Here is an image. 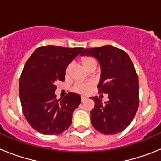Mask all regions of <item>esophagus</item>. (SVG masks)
<instances>
[{"instance_id": "34e87169", "label": "esophagus", "mask_w": 161, "mask_h": 161, "mask_svg": "<svg viewBox=\"0 0 161 161\" xmlns=\"http://www.w3.org/2000/svg\"><path fill=\"white\" fill-rule=\"evenodd\" d=\"M86 99H87V97H81V102H85V101L86 100Z\"/></svg>"}]
</instances>
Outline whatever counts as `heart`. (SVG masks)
Returning <instances> with one entry per match:
<instances>
[{"mask_svg": "<svg viewBox=\"0 0 161 161\" xmlns=\"http://www.w3.org/2000/svg\"><path fill=\"white\" fill-rule=\"evenodd\" d=\"M81 63L83 66L85 67V69H89L92 66H97V60L96 58L93 56H84L81 59ZM72 64H69L66 67L65 69V76H69L72 72ZM92 88V85L89 83H77L74 86V90L79 93H87Z\"/></svg>", "mask_w": 161, "mask_h": 161, "instance_id": "heart-1", "label": "heart"}]
</instances>
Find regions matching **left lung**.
I'll use <instances>...</instances> for the list:
<instances>
[{"label":"left lung","instance_id":"left-lung-1","mask_svg":"<svg viewBox=\"0 0 161 161\" xmlns=\"http://www.w3.org/2000/svg\"><path fill=\"white\" fill-rule=\"evenodd\" d=\"M80 55L94 56L102 68L98 93H107L109 101L102 103L92 97L95 106L90 111L93 127L105 135H114L127 127L138 110L139 80L131 59L123 50L106 45L85 49Z\"/></svg>","mask_w":161,"mask_h":161}]
</instances>
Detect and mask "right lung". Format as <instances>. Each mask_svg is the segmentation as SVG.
Returning a JSON list of instances; mask_svg holds the SVG:
<instances>
[{"label":"right lung","mask_w":161,"mask_h":161,"mask_svg":"<svg viewBox=\"0 0 161 161\" xmlns=\"http://www.w3.org/2000/svg\"><path fill=\"white\" fill-rule=\"evenodd\" d=\"M83 48L42 46L26 61L19 79L22 112L31 127L44 135H59L71 126L72 113L81 100L67 93L56 99L55 83L65 80L66 67Z\"/></svg>","instance_id":"obj_1"}]
</instances>
